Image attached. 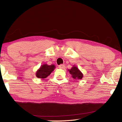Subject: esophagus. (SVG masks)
<instances>
[{
    "mask_svg": "<svg viewBox=\"0 0 122 122\" xmlns=\"http://www.w3.org/2000/svg\"><path fill=\"white\" fill-rule=\"evenodd\" d=\"M65 66L64 65H60L59 66V68H61V69L65 68Z\"/></svg>",
    "mask_w": 122,
    "mask_h": 122,
    "instance_id": "obj_1",
    "label": "esophagus"
}]
</instances>
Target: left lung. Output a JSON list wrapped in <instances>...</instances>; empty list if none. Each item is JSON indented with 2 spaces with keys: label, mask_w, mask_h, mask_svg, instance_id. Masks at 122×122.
Returning <instances> with one entry per match:
<instances>
[{
  "label": "left lung",
  "mask_w": 122,
  "mask_h": 122,
  "mask_svg": "<svg viewBox=\"0 0 122 122\" xmlns=\"http://www.w3.org/2000/svg\"><path fill=\"white\" fill-rule=\"evenodd\" d=\"M68 71L71 74L72 77L75 80H81L83 76L82 72L75 65H74L71 69H68Z\"/></svg>",
  "instance_id": "obj_1"
}]
</instances>
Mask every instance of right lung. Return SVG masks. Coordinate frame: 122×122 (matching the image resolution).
<instances>
[{"instance_id":"1","label":"right lung","mask_w":122,"mask_h":122,"mask_svg":"<svg viewBox=\"0 0 122 122\" xmlns=\"http://www.w3.org/2000/svg\"><path fill=\"white\" fill-rule=\"evenodd\" d=\"M55 68V65H48L47 64H44L41 65L39 69L36 71V76L39 78L44 79L48 77Z\"/></svg>"}]
</instances>
